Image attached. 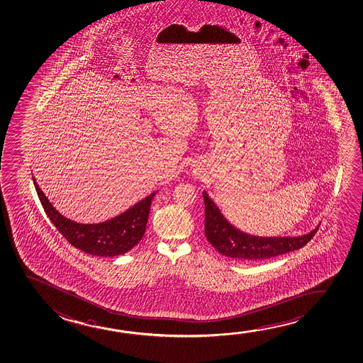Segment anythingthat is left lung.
I'll list each match as a JSON object with an SVG mask.
<instances>
[{
    "label": "left lung",
    "mask_w": 363,
    "mask_h": 363,
    "mask_svg": "<svg viewBox=\"0 0 363 363\" xmlns=\"http://www.w3.org/2000/svg\"><path fill=\"white\" fill-rule=\"evenodd\" d=\"M206 204V237L220 255L240 260L257 262L302 248L313 238L318 227L299 237H258L239 230L224 218L217 204L203 191Z\"/></svg>",
    "instance_id": "8db88e82"
}]
</instances>
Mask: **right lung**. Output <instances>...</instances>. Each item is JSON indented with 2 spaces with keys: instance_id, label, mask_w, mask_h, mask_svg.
I'll return each mask as SVG.
<instances>
[{
  "instance_id": "add662e5",
  "label": "right lung",
  "mask_w": 363,
  "mask_h": 363,
  "mask_svg": "<svg viewBox=\"0 0 363 363\" xmlns=\"http://www.w3.org/2000/svg\"><path fill=\"white\" fill-rule=\"evenodd\" d=\"M45 213L66 240L85 253L100 257L124 255L140 242L145 233L155 191L116 217L98 224H82L64 217L50 203L33 177Z\"/></svg>"
}]
</instances>
